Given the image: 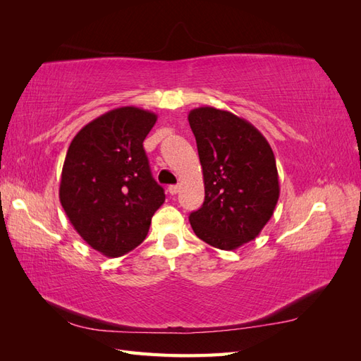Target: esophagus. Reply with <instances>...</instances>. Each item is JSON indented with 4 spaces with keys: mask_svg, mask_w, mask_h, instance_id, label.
<instances>
[{
    "mask_svg": "<svg viewBox=\"0 0 361 361\" xmlns=\"http://www.w3.org/2000/svg\"><path fill=\"white\" fill-rule=\"evenodd\" d=\"M171 195H174V194H178L179 192V185H170L169 187V190H167Z\"/></svg>",
    "mask_w": 361,
    "mask_h": 361,
    "instance_id": "obj_1",
    "label": "esophagus"
}]
</instances>
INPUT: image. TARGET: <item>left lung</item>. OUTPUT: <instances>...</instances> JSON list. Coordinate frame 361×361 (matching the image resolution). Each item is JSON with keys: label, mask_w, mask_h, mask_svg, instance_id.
Returning a JSON list of instances; mask_svg holds the SVG:
<instances>
[{"label": "left lung", "mask_w": 361, "mask_h": 361, "mask_svg": "<svg viewBox=\"0 0 361 361\" xmlns=\"http://www.w3.org/2000/svg\"><path fill=\"white\" fill-rule=\"evenodd\" d=\"M188 122L203 170L204 202L190 214L194 233L220 250H236L262 232L280 195L267 138L231 111L194 108Z\"/></svg>", "instance_id": "obj_1"}]
</instances>
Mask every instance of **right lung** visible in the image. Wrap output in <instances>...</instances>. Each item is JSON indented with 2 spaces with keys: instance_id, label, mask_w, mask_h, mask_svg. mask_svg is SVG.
Segmentation results:
<instances>
[{
  "instance_id": "add662e5",
  "label": "right lung",
  "mask_w": 361,
  "mask_h": 361,
  "mask_svg": "<svg viewBox=\"0 0 361 361\" xmlns=\"http://www.w3.org/2000/svg\"><path fill=\"white\" fill-rule=\"evenodd\" d=\"M157 118L137 106L116 108L87 123L68 149L60 203L84 241L108 257L143 243L166 200L143 147Z\"/></svg>"
}]
</instances>
